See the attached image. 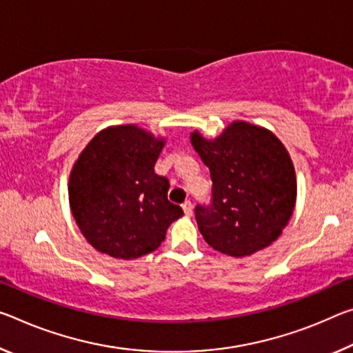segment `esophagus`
<instances>
[{
    "mask_svg": "<svg viewBox=\"0 0 353 353\" xmlns=\"http://www.w3.org/2000/svg\"><path fill=\"white\" fill-rule=\"evenodd\" d=\"M182 209H183V212H185V215H192L193 214V205H192V201L190 199H187L185 203L182 204Z\"/></svg>",
    "mask_w": 353,
    "mask_h": 353,
    "instance_id": "obj_1",
    "label": "esophagus"
}]
</instances>
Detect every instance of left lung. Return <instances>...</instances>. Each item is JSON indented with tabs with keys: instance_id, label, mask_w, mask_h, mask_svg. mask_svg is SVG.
<instances>
[{
	"instance_id": "1",
	"label": "left lung",
	"mask_w": 353,
	"mask_h": 353,
	"mask_svg": "<svg viewBox=\"0 0 353 353\" xmlns=\"http://www.w3.org/2000/svg\"><path fill=\"white\" fill-rule=\"evenodd\" d=\"M192 144L212 179L210 204L194 207L205 242L234 257L275 242L297 198L294 165L281 141L265 128L236 121L212 141L192 133Z\"/></svg>"
}]
</instances>
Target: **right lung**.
Segmentation results:
<instances>
[{
    "label": "right lung",
    "mask_w": 353,
    "mask_h": 353,
    "mask_svg": "<svg viewBox=\"0 0 353 353\" xmlns=\"http://www.w3.org/2000/svg\"><path fill=\"white\" fill-rule=\"evenodd\" d=\"M161 148L163 139L137 125H117L97 133L78 157L69 181L70 209L100 253L127 261L152 253L183 215L168 201L170 181L154 171Z\"/></svg>",
    "instance_id": "right-lung-1"
}]
</instances>
